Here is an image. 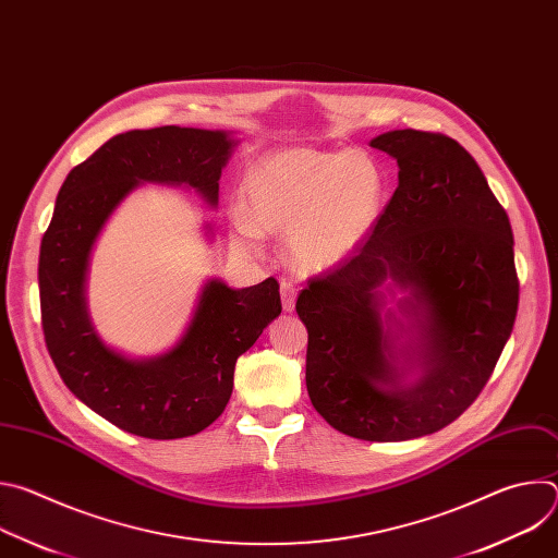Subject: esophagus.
Masks as SVG:
<instances>
[{
  "label": "esophagus",
  "mask_w": 558,
  "mask_h": 558,
  "mask_svg": "<svg viewBox=\"0 0 558 558\" xmlns=\"http://www.w3.org/2000/svg\"><path fill=\"white\" fill-rule=\"evenodd\" d=\"M295 293H298V289H295V284L291 280H287V278L280 280V295H282V308L284 311H293Z\"/></svg>",
  "instance_id": "1"
}]
</instances>
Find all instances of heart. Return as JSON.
Here are the masks:
<instances>
[{
    "mask_svg": "<svg viewBox=\"0 0 558 558\" xmlns=\"http://www.w3.org/2000/svg\"><path fill=\"white\" fill-rule=\"evenodd\" d=\"M245 216H235L238 243L258 233H287L291 263L327 271L347 260L377 222L386 201L381 168L364 151L291 147L274 151L245 174Z\"/></svg>",
    "mask_w": 558,
    "mask_h": 558,
    "instance_id": "heart-1",
    "label": "heart"
}]
</instances>
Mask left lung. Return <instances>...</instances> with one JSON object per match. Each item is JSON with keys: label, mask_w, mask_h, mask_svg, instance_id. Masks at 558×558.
I'll list each match as a JSON object with an SVG mask.
<instances>
[{"label": "left lung", "mask_w": 558, "mask_h": 558, "mask_svg": "<svg viewBox=\"0 0 558 558\" xmlns=\"http://www.w3.org/2000/svg\"><path fill=\"white\" fill-rule=\"evenodd\" d=\"M371 145L395 158L400 183L360 247L308 278L295 311L313 409L349 437L404 441L480 397L514 327L519 278L508 214L454 138L409 128ZM384 281L412 291L402 308L418 342L404 352L393 351L391 314L380 320ZM409 365L421 368L415 383L403 381Z\"/></svg>", "instance_id": "obj_1"}]
</instances>
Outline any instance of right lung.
Returning a JSON list of instances; mask_svg holds the SVG:
<instances>
[{
	"instance_id": "right-lung-1",
	"label": "right lung",
	"mask_w": 558,
	"mask_h": 558,
	"mask_svg": "<svg viewBox=\"0 0 558 558\" xmlns=\"http://www.w3.org/2000/svg\"><path fill=\"white\" fill-rule=\"evenodd\" d=\"M231 147L220 130H132L104 143L59 190L39 252L44 340L63 384L125 433L181 439L205 430L229 402L235 360L282 311L276 278L247 289L209 280L181 342L154 360L112 351L90 325L88 260L117 205L143 181L190 185L216 205Z\"/></svg>"
}]
</instances>
